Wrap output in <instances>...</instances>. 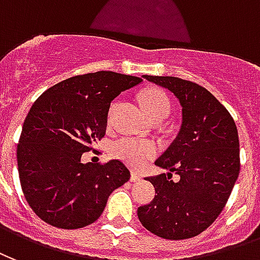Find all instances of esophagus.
<instances>
[{
	"instance_id": "1",
	"label": "esophagus",
	"mask_w": 260,
	"mask_h": 260,
	"mask_svg": "<svg viewBox=\"0 0 260 260\" xmlns=\"http://www.w3.org/2000/svg\"><path fill=\"white\" fill-rule=\"evenodd\" d=\"M130 179H132V181H138V180H141V174L137 173V172H134V170H133V172H132V177H130Z\"/></svg>"
}]
</instances>
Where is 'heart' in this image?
<instances>
[{"label":"heart","mask_w":260,"mask_h":260,"mask_svg":"<svg viewBox=\"0 0 260 260\" xmlns=\"http://www.w3.org/2000/svg\"><path fill=\"white\" fill-rule=\"evenodd\" d=\"M140 101L151 120H155L159 117L165 119L170 112L172 104H170L169 96L164 90L156 88V87L144 90L140 94ZM113 107L115 104H112V108ZM109 119H111V113H109ZM155 151L156 148L152 143L140 141V140L128 137L119 138L111 147V153L113 158L120 159L133 168H141L143 165L147 164L155 155Z\"/></svg>","instance_id":"obj_1"}]
</instances>
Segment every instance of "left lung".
I'll return each mask as SVG.
<instances>
[{
	"label": "left lung",
	"instance_id": "1",
	"mask_svg": "<svg viewBox=\"0 0 260 260\" xmlns=\"http://www.w3.org/2000/svg\"><path fill=\"white\" fill-rule=\"evenodd\" d=\"M173 92L183 108L177 137L155 165L169 173L147 177L155 198L140 206L145 229L165 240H187L205 231L226 206L240 173V141L234 119L215 96L192 81L144 76ZM179 174L177 182L173 173Z\"/></svg>",
	"mask_w": 260,
	"mask_h": 260
}]
</instances>
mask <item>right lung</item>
Wrapping results in <instances>:
<instances>
[{
  "mask_svg": "<svg viewBox=\"0 0 260 260\" xmlns=\"http://www.w3.org/2000/svg\"><path fill=\"white\" fill-rule=\"evenodd\" d=\"M115 72L73 76L36 100L24 119L16 156L22 191L41 220L81 229L101 216L112 191L130 179L122 160L81 164L107 132L111 101L141 83Z\"/></svg>",
  "mask_w": 260,
  "mask_h": 260,
  "instance_id": "1",
  "label": "right lung"
}]
</instances>
